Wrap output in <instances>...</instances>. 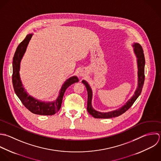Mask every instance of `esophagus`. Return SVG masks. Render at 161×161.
Wrapping results in <instances>:
<instances>
[{
    "label": "esophagus",
    "instance_id": "obj_1",
    "mask_svg": "<svg viewBox=\"0 0 161 161\" xmlns=\"http://www.w3.org/2000/svg\"><path fill=\"white\" fill-rule=\"evenodd\" d=\"M79 75H80L81 76H83V73H80Z\"/></svg>",
    "mask_w": 161,
    "mask_h": 161
}]
</instances>
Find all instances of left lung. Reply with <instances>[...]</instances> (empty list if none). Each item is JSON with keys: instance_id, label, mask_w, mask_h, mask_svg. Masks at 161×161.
<instances>
[{"instance_id": "1", "label": "left lung", "mask_w": 161, "mask_h": 161, "mask_svg": "<svg viewBox=\"0 0 161 161\" xmlns=\"http://www.w3.org/2000/svg\"><path fill=\"white\" fill-rule=\"evenodd\" d=\"M132 46L134 47V52L137 58V68H138L137 86L133 96L122 107H121L120 108L115 110H113L108 112H100L95 110L93 108L92 104V97H93L92 90L87 81H86L84 80L82 81V83L86 86L87 92H88L87 110H88V112L93 117L97 119H110V118L118 117L123 114L127 110H129L132 107V105L135 102V101L137 100V98L139 97V96L141 95L142 88H143L144 83V79H145V75H144L145 58H144V51L142 49V47L139 43L134 42Z\"/></svg>"}]
</instances>
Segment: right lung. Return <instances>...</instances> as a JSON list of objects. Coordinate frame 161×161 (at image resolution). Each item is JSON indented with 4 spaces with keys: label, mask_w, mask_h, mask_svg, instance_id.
Returning <instances> with one entry per match:
<instances>
[{
    "label": "right lung",
    "mask_w": 161,
    "mask_h": 161,
    "mask_svg": "<svg viewBox=\"0 0 161 161\" xmlns=\"http://www.w3.org/2000/svg\"><path fill=\"white\" fill-rule=\"evenodd\" d=\"M33 34H29L22 41L15 51L12 62V84L14 92L22 104L32 113L41 115H52L59 111L61 107L63 97L66 90L72 84L78 82L77 76H73L67 79L59 90L58 98L53 102H42L32 97L26 92L20 78V65L21 59L26 51L27 45Z\"/></svg>",
    "instance_id": "right-lung-1"
}]
</instances>
